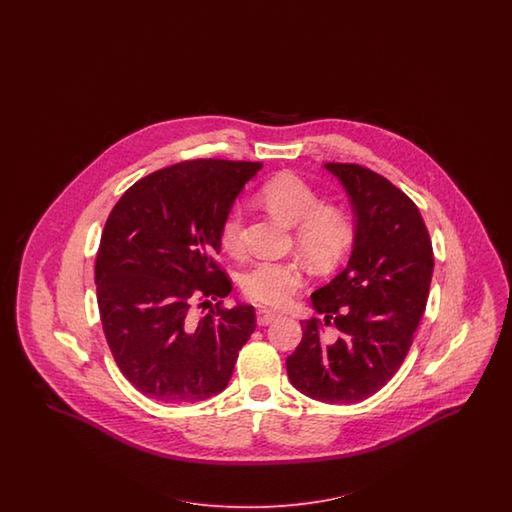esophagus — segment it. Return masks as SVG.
<instances>
[{"label":"esophagus","instance_id":"esophagus-1","mask_svg":"<svg viewBox=\"0 0 512 512\" xmlns=\"http://www.w3.org/2000/svg\"><path fill=\"white\" fill-rule=\"evenodd\" d=\"M279 313L272 310H259L257 311V323L261 326L270 325L272 321L278 319Z\"/></svg>","mask_w":512,"mask_h":512}]
</instances>
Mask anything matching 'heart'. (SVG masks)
I'll return each instance as SVG.
<instances>
[{
	"mask_svg": "<svg viewBox=\"0 0 512 512\" xmlns=\"http://www.w3.org/2000/svg\"><path fill=\"white\" fill-rule=\"evenodd\" d=\"M261 201L276 216L296 225V246L315 266L338 263L351 248L355 227L349 214L338 206H323L321 195L296 174H279L261 189ZM244 210L231 206L221 223V244L231 253L242 248ZM304 272L295 259L257 261L242 276V291L249 300L264 306H283L302 285Z\"/></svg>",
	"mask_w": 512,
	"mask_h": 512,
	"instance_id": "heart-1",
	"label": "heart"
}]
</instances>
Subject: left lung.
Returning a JSON list of instances; mask_svg holds the SVG:
<instances>
[{
  "mask_svg": "<svg viewBox=\"0 0 512 512\" xmlns=\"http://www.w3.org/2000/svg\"><path fill=\"white\" fill-rule=\"evenodd\" d=\"M355 217L347 266L311 295L321 319L302 321L287 357L296 390L325 403H357L387 385L409 353L426 310L434 251L417 204L387 178L353 163H325ZM323 324L341 338L325 344Z\"/></svg>",
  "mask_w": 512,
  "mask_h": 512,
  "instance_id": "obj_1",
  "label": "left lung"
}]
</instances>
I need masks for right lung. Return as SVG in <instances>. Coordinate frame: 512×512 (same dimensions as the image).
I'll list each match as a JSON object with an SVG mask.
<instances>
[{"label": "right lung", "mask_w": 512, "mask_h": 512, "mask_svg": "<svg viewBox=\"0 0 512 512\" xmlns=\"http://www.w3.org/2000/svg\"><path fill=\"white\" fill-rule=\"evenodd\" d=\"M261 167L171 165L129 187L105 223L95 261L103 332L125 379L155 402H201L225 390L255 330L253 306H221L233 285L216 255L223 219Z\"/></svg>", "instance_id": "obj_1"}]
</instances>
